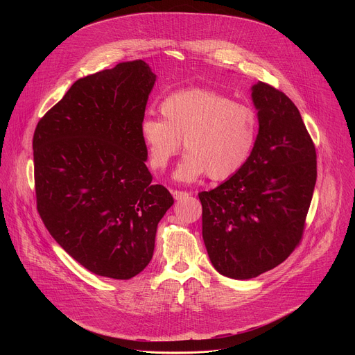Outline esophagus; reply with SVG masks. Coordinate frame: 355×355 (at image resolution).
<instances>
[{"mask_svg":"<svg viewBox=\"0 0 355 355\" xmlns=\"http://www.w3.org/2000/svg\"><path fill=\"white\" fill-rule=\"evenodd\" d=\"M191 195V192H187V191H173V196L174 199L177 200H181L184 198H188Z\"/></svg>","mask_w":355,"mask_h":355,"instance_id":"34e87169","label":"esophagus"}]
</instances>
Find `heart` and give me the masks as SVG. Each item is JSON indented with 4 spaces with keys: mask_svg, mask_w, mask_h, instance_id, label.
Segmentation results:
<instances>
[{
    "mask_svg": "<svg viewBox=\"0 0 355 355\" xmlns=\"http://www.w3.org/2000/svg\"><path fill=\"white\" fill-rule=\"evenodd\" d=\"M162 119L144 118L140 139L148 166L164 171L181 140L187 155L174 178L195 182L200 177L226 180L243 168L259 136V116L250 105L205 88L171 92L159 105Z\"/></svg>",
    "mask_w": 355,
    "mask_h": 355,
    "instance_id": "1",
    "label": "heart"
}]
</instances>
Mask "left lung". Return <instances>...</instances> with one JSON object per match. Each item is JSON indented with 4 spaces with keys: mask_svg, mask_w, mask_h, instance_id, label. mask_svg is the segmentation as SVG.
I'll return each mask as SVG.
<instances>
[{
    "mask_svg": "<svg viewBox=\"0 0 355 355\" xmlns=\"http://www.w3.org/2000/svg\"><path fill=\"white\" fill-rule=\"evenodd\" d=\"M254 150L240 171L198 193L202 237L215 270L250 279L285 261L299 244L318 177L316 148L292 101L259 81Z\"/></svg>",
    "mask_w": 355,
    "mask_h": 355,
    "instance_id": "8db88e82",
    "label": "left lung"
}]
</instances>
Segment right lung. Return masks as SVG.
<instances>
[{"instance_id": "right-lung-1", "label": "right lung", "mask_w": 355, "mask_h": 355, "mask_svg": "<svg viewBox=\"0 0 355 355\" xmlns=\"http://www.w3.org/2000/svg\"><path fill=\"white\" fill-rule=\"evenodd\" d=\"M155 81L143 60L80 78L33 133L37 212L66 252L101 277L141 272L174 204L151 182L139 130Z\"/></svg>"}]
</instances>
